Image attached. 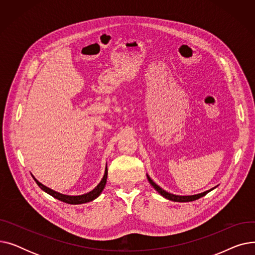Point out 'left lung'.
<instances>
[{
    "instance_id": "1",
    "label": "left lung",
    "mask_w": 255,
    "mask_h": 255,
    "mask_svg": "<svg viewBox=\"0 0 255 255\" xmlns=\"http://www.w3.org/2000/svg\"><path fill=\"white\" fill-rule=\"evenodd\" d=\"M146 178H148L150 184L154 187L156 191H158V193L161 194V195H162L163 197H165L166 199L172 200V202H178V203L193 202V200H196V199H198V198H200V197L205 196L207 193H209L210 191H212L214 188H216V187H217V186H216V187H214V188H212V189H210V190H207V191H205V192H203V193L194 194V195H176V194H172V193H169V192L163 190V189L161 188V187L158 186V185L149 177V175H146Z\"/></svg>"
}]
</instances>
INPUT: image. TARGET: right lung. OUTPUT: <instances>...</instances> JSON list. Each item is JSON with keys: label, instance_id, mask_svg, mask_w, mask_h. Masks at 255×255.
I'll use <instances>...</instances> for the list:
<instances>
[{"label": "right lung", "instance_id": "1", "mask_svg": "<svg viewBox=\"0 0 255 255\" xmlns=\"http://www.w3.org/2000/svg\"><path fill=\"white\" fill-rule=\"evenodd\" d=\"M34 178V177H33ZM35 182L37 183V185L41 188L44 192H46L47 194L51 195L52 197H55L59 200H61V202L63 203H66V204H70V205H80V204H86V203H89V202H92V200H94L95 198H97L102 190L104 189L105 187V184H106V180H107V166L105 167V171H104V176L102 178V180L100 181V183L94 188L92 191L88 192V193H85V194H82V195H66V194H63V193H60V192H57L55 190H52L50 188H48V187L44 186L43 184L40 183L38 180H36L34 178Z\"/></svg>", "mask_w": 255, "mask_h": 255}]
</instances>
